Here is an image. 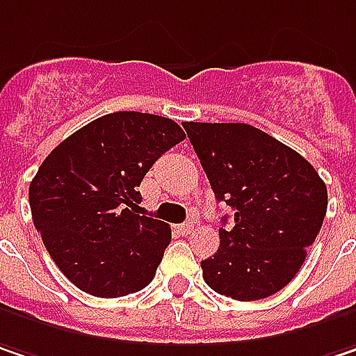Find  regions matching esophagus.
<instances>
[{
  "label": "esophagus",
  "instance_id": "esophagus-1",
  "mask_svg": "<svg viewBox=\"0 0 356 356\" xmlns=\"http://www.w3.org/2000/svg\"><path fill=\"white\" fill-rule=\"evenodd\" d=\"M177 230L181 234H189V232L193 230V226H191V222H185V224H179Z\"/></svg>",
  "mask_w": 356,
  "mask_h": 356
}]
</instances>
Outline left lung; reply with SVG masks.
<instances>
[{
	"label": "left lung",
	"mask_w": 356,
	"mask_h": 356,
	"mask_svg": "<svg viewBox=\"0 0 356 356\" xmlns=\"http://www.w3.org/2000/svg\"><path fill=\"white\" fill-rule=\"evenodd\" d=\"M218 202L234 210L220 228V248L202 261L220 296L254 302L283 289L316 241L328 191L293 148L248 124H183ZM226 224V216L222 218Z\"/></svg>",
	"instance_id": "left-lung-1"
}]
</instances>
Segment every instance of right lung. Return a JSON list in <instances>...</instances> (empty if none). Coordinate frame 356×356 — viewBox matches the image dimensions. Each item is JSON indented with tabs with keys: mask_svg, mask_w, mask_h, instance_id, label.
Wrapping results in <instances>:
<instances>
[{
	"mask_svg": "<svg viewBox=\"0 0 356 356\" xmlns=\"http://www.w3.org/2000/svg\"><path fill=\"white\" fill-rule=\"evenodd\" d=\"M185 140L177 122L140 112L102 115L56 146L30 183V210L56 267L81 291L122 298L145 289L171 228L138 216L143 179Z\"/></svg>",
	"mask_w": 356,
	"mask_h": 356,
	"instance_id": "1",
	"label": "right lung"
}]
</instances>
